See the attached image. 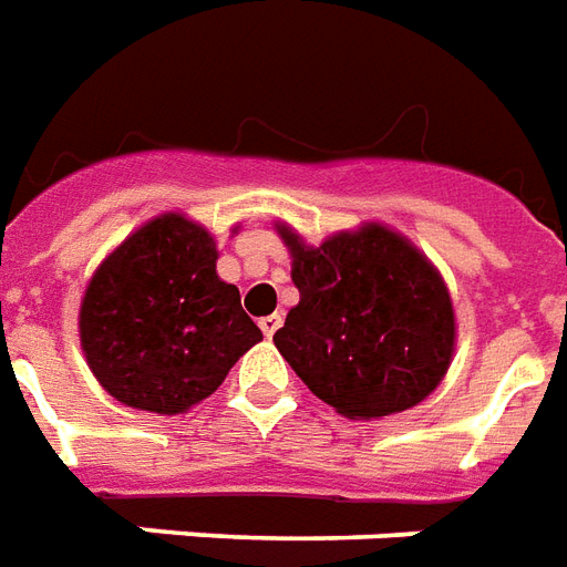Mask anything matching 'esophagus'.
<instances>
[{
    "label": "esophagus",
    "instance_id": "1",
    "mask_svg": "<svg viewBox=\"0 0 567 567\" xmlns=\"http://www.w3.org/2000/svg\"><path fill=\"white\" fill-rule=\"evenodd\" d=\"M258 327L264 330V337H272V333H276V330L282 327V316H279V312H272V316H264L261 321H258Z\"/></svg>",
    "mask_w": 567,
    "mask_h": 567
}]
</instances>
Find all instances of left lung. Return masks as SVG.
Listing matches in <instances>:
<instances>
[{"label": "left lung", "mask_w": 567, "mask_h": 567, "mask_svg": "<svg viewBox=\"0 0 567 567\" xmlns=\"http://www.w3.org/2000/svg\"><path fill=\"white\" fill-rule=\"evenodd\" d=\"M291 251L300 303L276 330V348L318 400L351 421L405 412L451 367L454 303L426 255L369 221L306 246L276 225Z\"/></svg>", "instance_id": "left-lung-1"}]
</instances>
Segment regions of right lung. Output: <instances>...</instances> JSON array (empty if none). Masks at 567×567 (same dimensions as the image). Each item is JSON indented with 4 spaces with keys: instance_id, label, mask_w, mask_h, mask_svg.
Masks as SVG:
<instances>
[{
    "instance_id": "add662e5",
    "label": "right lung",
    "mask_w": 567,
    "mask_h": 567,
    "mask_svg": "<svg viewBox=\"0 0 567 567\" xmlns=\"http://www.w3.org/2000/svg\"><path fill=\"white\" fill-rule=\"evenodd\" d=\"M216 240L183 213L155 216L102 261L81 303V346L113 400L183 414L261 342L237 285L216 272Z\"/></svg>"
}]
</instances>
